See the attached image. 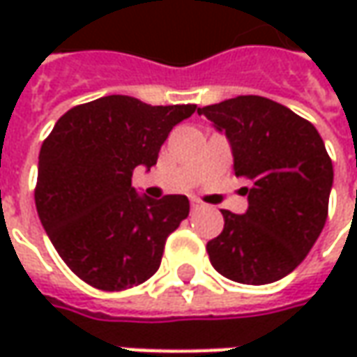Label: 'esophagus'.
<instances>
[{
  "label": "esophagus",
  "instance_id": "obj_1",
  "mask_svg": "<svg viewBox=\"0 0 357 357\" xmlns=\"http://www.w3.org/2000/svg\"><path fill=\"white\" fill-rule=\"evenodd\" d=\"M190 206H192V211H200V208H204L206 204L200 199H197V197H192V199H190Z\"/></svg>",
  "mask_w": 357,
  "mask_h": 357
}]
</instances>
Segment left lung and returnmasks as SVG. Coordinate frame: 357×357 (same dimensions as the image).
<instances>
[{
	"instance_id": "1",
	"label": "left lung",
	"mask_w": 357,
	"mask_h": 357,
	"mask_svg": "<svg viewBox=\"0 0 357 357\" xmlns=\"http://www.w3.org/2000/svg\"><path fill=\"white\" fill-rule=\"evenodd\" d=\"M232 146L248 211H222L225 228L206 244L211 264L228 280L270 284L288 276L312 250L328 218L332 158L316 127L288 107L240 95L199 109Z\"/></svg>"
}]
</instances>
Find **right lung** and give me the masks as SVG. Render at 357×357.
<instances>
[{"instance_id": "obj_1", "label": "right lung", "mask_w": 357, "mask_h": 357, "mask_svg": "<svg viewBox=\"0 0 357 357\" xmlns=\"http://www.w3.org/2000/svg\"><path fill=\"white\" fill-rule=\"evenodd\" d=\"M195 111L109 95L69 109L41 144L39 220L63 262L93 288L121 292L160 266L165 242L190 204L185 195L139 197L130 178L137 167L157 165L172 127Z\"/></svg>"}]
</instances>
